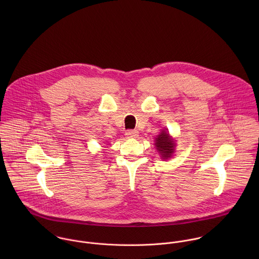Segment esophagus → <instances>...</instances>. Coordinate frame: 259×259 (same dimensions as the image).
I'll return each instance as SVG.
<instances>
[{
	"label": "esophagus",
	"instance_id": "obj_1",
	"mask_svg": "<svg viewBox=\"0 0 259 259\" xmlns=\"http://www.w3.org/2000/svg\"><path fill=\"white\" fill-rule=\"evenodd\" d=\"M125 136L127 138H137L139 136V132L137 130H128L125 132Z\"/></svg>",
	"mask_w": 259,
	"mask_h": 259
}]
</instances>
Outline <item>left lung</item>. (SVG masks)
<instances>
[{
	"instance_id": "left-lung-1",
	"label": "left lung",
	"mask_w": 259,
	"mask_h": 259,
	"mask_svg": "<svg viewBox=\"0 0 259 259\" xmlns=\"http://www.w3.org/2000/svg\"><path fill=\"white\" fill-rule=\"evenodd\" d=\"M175 142L169 137L168 133L162 132L158 137L155 139V146L156 149L160 152L162 158L170 157L171 153L175 150Z\"/></svg>"
}]
</instances>
